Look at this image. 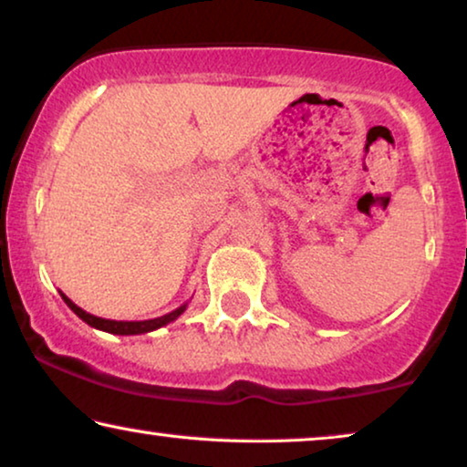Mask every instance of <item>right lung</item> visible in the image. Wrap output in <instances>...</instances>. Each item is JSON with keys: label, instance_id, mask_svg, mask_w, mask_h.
I'll list each match as a JSON object with an SVG mask.
<instances>
[{"label": "right lung", "instance_id": "right-lung-1", "mask_svg": "<svg viewBox=\"0 0 467 467\" xmlns=\"http://www.w3.org/2000/svg\"><path fill=\"white\" fill-rule=\"evenodd\" d=\"M61 298L66 301V306L72 309L74 314L78 316L80 320L87 322V325L98 328V331H104V333H113V335H142V333H151L155 328H161L164 325H169V322L177 320L179 316L185 312V307H188V303H183L182 307L172 309L171 314H164L160 316V318H151V320H107V318H98V316L93 314H87L85 309H80L77 303H72L70 298H67L64 292H59Z\"/></svg>", "mask_w": 467, "mask_h": 467}]
</instances>
